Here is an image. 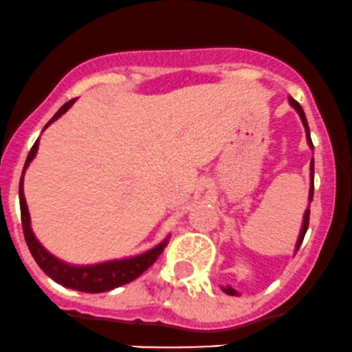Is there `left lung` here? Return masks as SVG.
<instances>
[{"mask_svg": "<svg viewBox=\"0 0 352 352\" xmlns=\"http://www.w3.org/2000/svg\"><path fill=\"white\" fill-rule=\"evenodd\" d=\"M289 102H290V105H292V107L296 109V111H297L298 117H300L302 124H304L305 138H307V144H309V147H311V149H314V146H312V139H311V131H309V124H307V119H305L304 109H302V107H300V104H298L297 100H294L292 97H289ZM312 196H314V157H312V161H311V190H309V206H311ZM309 214H311V210H309V208H307V210H305V213H304V220H302V228H300V233H298V238H297L296 252L298 250V248H300L302 240H304L305 232H307V228H309ZM221 290H223V292H225V294H228V296H238L236 290L233 289V287H230V285L221 287Z\"/></svg>", "mask_w": 352, "mask_h": 352, "instance_id": "1", "label": "left lung"}]
</instances>
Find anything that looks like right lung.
Listing matches in <instances>:
<instances>
[{"label": "right lung", "mask_w": 352, "mask_h": 352, "mask_svg": "<svg viewBox=\"0 0 352 352\" xmlns=\"http://www.w3.org/2000/svg\"><path fill=\"white\" fill-rule=\"evenodd\" d=\"M77 99H72L63 104L58 109V112L48 120L47 126L43 127V131L50 126L52 122H55L58 117H62L67 111L74 105V102ZM38 142L40 139H36V142L30 149L28 157H26L23 173H21L20 179V210H21V225H23V235L28 245L30 252H32L33 258L38 263V267L52 280L63 287H69V289L80 290V292H89V294H99V292H107V290L116 289V287L124 285V283H129L138 278L139 275L144 274V272L153 265L157 260V256L161 255L164 247L168 245V238L161 241L160 245H156L154 248L147 250L144 253H139L135 256H129V258H120V260H109V262L102 263H94V265H72V263L63 262V260L56 258L55 255H52L43 245L36 240L35 233L32 230V221H30V211L26 206L25 192H23V177L26 168L30 166V162L35 160L36 153H38Z\"/></svg>", "instance_id": "obj_1"}]
</instances>
